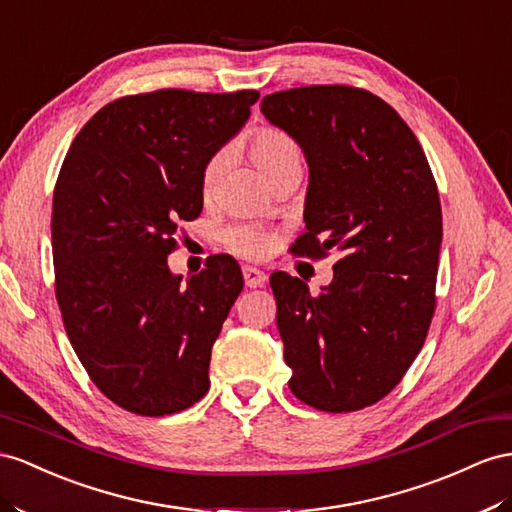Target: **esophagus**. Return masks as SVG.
Masks as SVG:
<instances>
[{
  "mask_svg": "<svg viewBox=\"0 0 512 512\" xmlns=\"http://www.w3.org/2000/svg\"><path fill=\"white\" fill-rule=\"evenodd\" d=\"M242 272H244V283L248 287H261L266 283V274L257 270V268H253V266H246Z\"/></svg>",
  "mask_w": 512,
  "mask_h": 512,
  "instance_id": "obj_1",
  "label": "esophagus"
}]
</instances>
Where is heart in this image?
<instances>
[{
  "mask_svg": "<svg viewBox=\"0 0 512 512\" xmlns=\"http://www.w3.org/2000/svg\"><path fill=\"white\" fill-rule=\"evenodd\" d=\"M248 153H251V160L257 164V168L264 173L268 179H274L277 175L285 173V170L300 166V149L294 142L292 136H287L285 131L277 127H261L257 129L251 142H248ZM227 166V155L225 153H214L209 157L205 168H203V192L212 194L218 186V181L225 173ZM231 244L235 251L242 255L257 257L264 253L266 240L261 238L257 231L251 229H238L231 233Z\"/></svg>",
  "mask_w": 512,
  "mask_h": 512,
  "instance_id": "heart-1",
  "label": "heart"
}]
</instances>
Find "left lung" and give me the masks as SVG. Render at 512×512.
Returning <instances> with one entry per match:
<instances>
[{"mask_svg": "<svg viewBox=\"0 0 512 512\" xmlns=\"http://www.w3.org/2000/svg\"><path fill=\"white\" fill-rule=\"evenodd\" d=\"M261 112L309 166L307 231L292 253H344L318 296L287 272L270 277L290 389L313 409L359 411L402 381L428 335L443 235L437 183L411 127L368 90H281Z\"/></svg>", "mask_w": 512, "mask_h": 512, "instance_id": "left-lung-1", "label": "left lung"}]
</instances>
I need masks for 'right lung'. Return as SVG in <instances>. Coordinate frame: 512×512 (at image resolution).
I'll list each match as a JSON object with an SVG mask.
<instances>
[{
  "mask_svg": "<svg viewBox=\"0 0 512 512\" xmlns=\"http://www.w3.org/2000/svg\"><path fill=\"white\" fill-rule=\"evenodd\" d=\"M257 90L166 88L103 106L75 136L54 190L51 248L64 329L121 409L160 417L209 389L212 346L244 279L229 255L183 281L179 222L203 209V168L251 116Z\"/></svg>",
  "mask_w": 512,
  "mask_h": 512,
  "instance_id": "right-lung-1",
  "label": "right lung"
}]
</instances>
